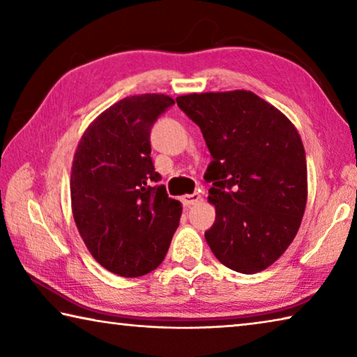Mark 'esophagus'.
<instances>
[{
  "instance_id": "34e87169",
  "label": "esophagus",
  "mask_w": 357,
  "mask_h": 357,
  "mask_svg": "<svg viewBox=\"0 0 357 357\" xmlns=\"http://www.w3.org/2000/svg\"><path fill=\"white\" fill-rule=\"evenodd\" d=\"M202 202V195L200 193H190V195H184L183 197V204L184 206H187V208H190V206H193V204H197V203H200Z\"/></svg>"
}]
</instances>
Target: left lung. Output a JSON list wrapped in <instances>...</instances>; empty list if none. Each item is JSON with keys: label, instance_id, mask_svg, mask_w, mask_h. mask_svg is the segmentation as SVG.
<instances>
[{"label": "left lung", "instance_id": "1", "mask_svg": "<svg viewBox=\"0 0 357 357\" xmlns=\"http://www.w3.org/2000/svg\"><path fill=\"white\" fill-rule=\"evenodd\" d=\"M213 157L204 174L215 222L206 243L219 261L261 273L293 243L307 204L305 151L279 108L245 89L176 98Z\"/></svg>", "mask_w": 357, "mask_h": 357}]
</instances>
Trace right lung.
<instances>
[{"label":"right lung","mask_w":357,"mask_h":357,"mask_svg":"<svg viewBox=\"0 0 357 357\" xmlns=\"http://www.w3.org/2000/svg\"><path fill=\"white\" fill-rule=\"evenodd\" d=\"M167 94H138L102 112L78 142L70 203L78 233L102 268L121 277L154 271L168 252L183 206L167 195L151 160L149 132L173 105Z\"/></svg>","instance_id":"add662e5"}]
</instances>
